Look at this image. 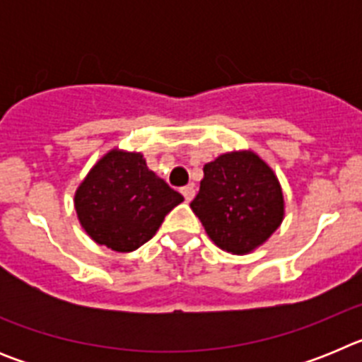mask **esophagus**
I'll list each match as a JSON object with an SVG mask.
<instances>
[{"label": "esophagus", "instance_id": "34e87169", "mask_svg": "<svg viewBox=\"0 0 362 362\" xmlns=\"http://www.w3.org/2000/svg\"><path fill=\"white\" fill-rule=\"evenodd\" d=\"M181 194L185 196V199L192 201L194 199V196H196V188H194V185H187V187L181 188Z\"/></svg>", "mask_w": 362, "mask_h": 362}]
</instances>
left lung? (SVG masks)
<instances>
[{"label":"left lung","instance_id":"left-lung-1","mask_svg":"<svg viewBox=\"0 0 362 362\" xmlns=\"http://www.w3.org/2000/svg\"><path fill=\"white\" fill-rule=\"evenodd\" d=\"M203 172L190 209L209 238L238 255L263 245L284 214L283 192L270 166L252 152H228L204 165Z\"/></svg>","mask_w":362,"mask_h":362}]
</instances>
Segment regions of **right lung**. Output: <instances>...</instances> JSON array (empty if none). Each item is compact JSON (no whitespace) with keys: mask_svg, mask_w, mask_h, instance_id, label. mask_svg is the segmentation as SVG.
Here are the masks:
<instances>
[{"mask_svg":"<svg viewBox=\"0 0 362 362\" xmlns=\"http://www.w3.org/2000/svg\"><path fill=\"white\" fill-rule=\"evenodd\" d=\"M183 196L148 170L141 153L112 150L76 192V212L98 245L132 252L156 235Z\"/></svg>","mask_w":362,"mask_h":362,"instance_id":"1","label":"right lung"}]
</instances>
